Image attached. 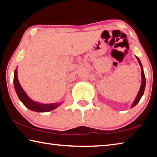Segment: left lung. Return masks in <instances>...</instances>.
<instances>
[{
  "label": "left lung",
  "mask_w": 157,
  "mask_h": 157,
  "mask_svg": "<svg viewBox=\"0 0 157 157\" xmlns=\"http://www.w3.org/2000/svg\"><path fill=\"white\" fill-rule=\"evenodd\" d=\"M136 57V59H138V62H139V64L140 66V67H141V78H142V82H141V86H140V88L139 93H138V95L136 98V99L134 101V102H133V104L132 105V108L134 107V106H136L138 102H139L140 98L143 96V94H144V91H145V73H144V71H143V66L141 64V62H140V59H139V57Z\"/></svg>",
  "instance_id": "obj_1"
}]
</instances>
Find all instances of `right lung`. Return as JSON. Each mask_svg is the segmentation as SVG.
Returning a JSON list of instances; mask_svg holds the SVG:
<instances>
[{
    "mask_svg": "<svg viewBox=\"0 0 157 157\" xmlns=\"http://www.w3.org/2000/svg\"><path fill=\"white\" fill-rule=\"evenodd\" d=\"M14 86L15 91L17 92L19 100L26 107L32 111H36V112H46V111H52L59 106L62 104V102H57V103H51V104H41V103L35 102L31 100L25 94L24 90L21 87V84L18 82L17 77V69L14 71Z\"/></svg>",
    "mask_w": 157,
    "mask_h": 157,
    "instance_id": "right-lung-1",
    "label": "right lung"
}]
</instances>
